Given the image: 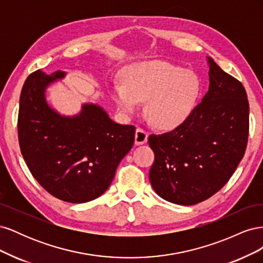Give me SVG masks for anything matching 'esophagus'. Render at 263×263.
Returning <instances> with one entry per match:
<instances>
[{
  "label": "esophagus",
  "mask_w": 263,
  "mask_h": 263,
  "mask_svg": "<svg viewBox=\"0 0 263 263\" xmlns=\"http://www.w3.org/2000/svg\"><path fill=\"white\" fill-rule=\"evenodd\" d=\"M147 140H148V133L141 128H137L136 134H135V144L137 146L144 145L146 144Z\"/></svg>",
  "instance_id": "1"
}]
</instances>
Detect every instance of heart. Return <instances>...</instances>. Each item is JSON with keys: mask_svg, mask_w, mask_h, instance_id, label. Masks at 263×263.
I'll use <instances>...</instances> for the list:
<instances>
[{"mask_svg": "<svg viewBox=\"0 0 263 263\" xmlns=\"http://www.w3.org/2000/svg\"><path fill=\"white\" fill-rule=\"evenodd\" d=\"M202 85L192 71L164 61H146L126 72L125 84H115L113 99L126 115L136 113L147 101L146 112L161 129L172 130L193 115Z\"/></svg>", "mask_w": 263, "mask_h": 263, "instance_id": "1", "label": "heart"}]
</instances>
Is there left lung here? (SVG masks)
<instances>
[{"mask_svg": "<svg viewBox=\"0 0 263 263\" xmlns=\"http://www.w3.org/2000/svg\"><path fill=\"white\" fill-rule=\"evenodd\" d=\"M209 91L187 122L150 135L155 161L149 180L163 200L194 205L224 186L245 155L249 103L241 82L209 57Z\"/></svg>", "mask_w": 263, "mask_h": 263, "instance_id": "left-lung-1", "label": "left lung"}]
</instances>
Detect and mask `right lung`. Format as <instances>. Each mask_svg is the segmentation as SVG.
Instances as JSON below:
<instances>
[{
  "label": "right lung",
  "mask_w": 263,
  "mask_h": 263,
  "mask_svg": "<svg viewBox=\"0 0 263 263\" xmlns=\"http://www.w3.org/2000/svg\"><path fill=\"white\" fill-rule=\"evenodd\" d=\"M65 77L61 70L51 74L37 70L26 79L20 98V147L47 192L65 202L85 203L108 189L136 129L115 123L93 103L83 104L74 116L59 114L47 102L46 90Z\"/></svg>",
  "instance_id": "add662e5"
}]
</instances>
